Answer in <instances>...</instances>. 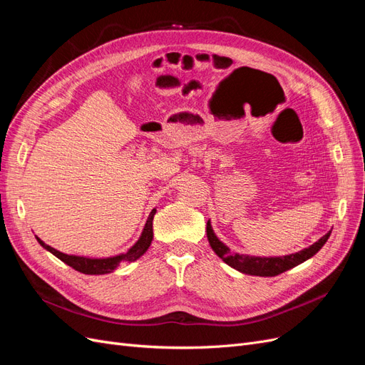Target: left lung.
Listing matches in <instances>:
<instances>
[{
    "instance_id": "8db88e82",
    "label": "left lung",
    "mask_w": 365,
    "mask_h": 365,
    "mask_svg": "<svg viewBox=\"0 0 365 365\" xmlns=\"http://www.w3.org/2000/svg\"><path fill=\"white\" fill-rule=\"evenodd\" d=\"M332 230L326 233L322 239H318L315 244L307 247L302 251L288 254V256H280V257H260V256H248V254H239L231 251L222 240H219L216 233L213 231L212 222H207V237L210 242V247L217 256L222 259L228 267L235 268L236 271L248 275H259V277H274V275H279L284 271H288L297 264L306 262L312 256L323 248V245L327 242Z\"/></svg>"
}]
</instances>
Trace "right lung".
Masks as SVG:
<instances>
[{"mask_svg":"<svg viewBox=\"0 0 365 365\" xmlns=\"http://www.w3.org/2000/svg\"><path fill=\"white\" fill-rule=\"evenodd\" d=\"M157 213V208H153L146 224L145 228H143L141 235L138 237V240L132 245L126 252L117 254V256H111V257H83V256H74V254H65L61 252L58 250H54L53 247L47 245L46 242L41 240L36 236V240L39 242V245L42 248H46L47 251H50L53 256H56L59 260H62L63 263H67L68 267H71L73 269L79 271L82 274H88V275H102V274H109L114 272L120 263L125 262H135L137 259H140L143 254L148 251V248L152 244L153 239V228H152V222H153V216Z\"/></svg>","mask_w":365,"mask_h":365,"instance_id":"add662e5","label":"right lung"}]
</instances>
